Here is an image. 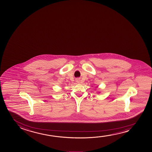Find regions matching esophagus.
Segmentation results:
<instances>
[{"mask_svg": "<svg viewBox=\"0 0 152 152\" xmlns=\"http://www.w3.org/2000/svg\"><path fill=\"white\" fill-rule=\"evenodd\" d=\"M76 82H77V83H79V82H80V80L79 79H76Z\"/></svg>", "mask_w": 152, "mask_h": 152, "instance_id": "esophagus-1", "label": "esophagus"}]
</instances>
